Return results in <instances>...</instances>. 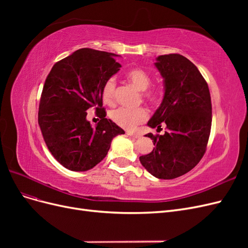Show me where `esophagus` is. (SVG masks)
I'll return each instance as SVG.
<instances>
[{
  "label": "esophagus",
  "instance_id": "esophagus-1",
  "mask_svg": "<svg viewBox=\"0 0 248 248\" xmlns=\"http://www.w3.org/2000/svg\"><path fill=\"white\" fill-rule=\"evenodd\" d=\"M127 136H129L133 139H139L140 138V134H137V133H133V132H130V131H127Z\"/></svg>",
  "mask_w": 248,
  "mask_h": 248
}]
</instances>
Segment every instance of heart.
Listing matches in <instances>:
<instances>
[{
    "mask_svg": "<svg viewBox=\"0 0 248 248\" xmlns=\"http://www.w3.org/2000/svg\"><path fill=\"white\" fill-rule=\"evenodd\" d=\"M126 78L136 87L139 91L142 92V98L152 106L158 104L162 99V90L159 87L148 89L151 85L152 78L150 73L141 68H132L126 72ZM102 101L111 106L116 99V79L109 78L103 82L101 87ZM111 121L118 126L127 130H132L137 125L144 123L148 119V111L144 108L138 109H129L125 108H118L109 112Z\"/></svg>",
    "mask_w": 248,
    "mask_h": 248,
    "instance_id": "b5f03b06",
    "label": "heart"
}]
</instances>
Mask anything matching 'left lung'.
Segmentation results:
<instances>
[{"instance_id":"8db88e82","label":"left lung","mask_w":248,"mask_h":248,"mask_svg":"<svg viewBox=\"0 0 248 248\" xmlns=\"http://www.w3.org/2000/svg\"><path fill=\"white\" fill-rule=\"evenodd\" d=\"M156 68L164 81L160 107L148 126L159 128L166 123L162 136L152 133L151 153L140 157L150 174L158 179H175L192 170L206 152L211 131L212 104L207 81L188 59L170 54L156 58Z\"/></svg>"}]
</instances>
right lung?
Returning a JSON list of instances; mask_svg holds the SVG:
<instances>
[{
  "mask_svg": "<svg viewBox=\"0 0 248 248\" xmlns=\"http://www.w3.org/2000/svg\"><path fill=\"white\" fill-rule=\"evenodd\" d=\"M118 55L80 48L57 62L44 82L38 123L51 155L66 169L85 171L107 156L110 142L125 131L102 108L103 82L120 70ZM94 106L101 121L92 129L86 109Z\"/></svg>",
  "mask_w": 248,
  "mask_h": 248,
  "instance_id": "obj_1",
  "label": "right lung"
}]
</instances>
